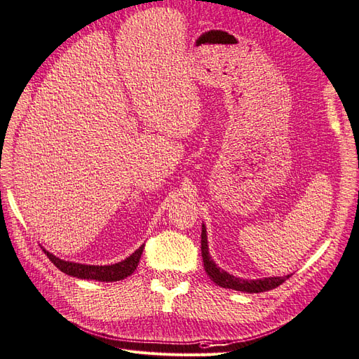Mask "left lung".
<instances>
[{
    "instance_id": "1",
    "label": "left lung",
    "mask_w": 359,
    "mask_h": 359,
    "mask_svg": "<svg viewBox=\"0 0 359 359\" xmlns=\"http://www.w3.org/2000/svg\"><path fill=\"white\" fill-rule=\"evenodd\" d=\"M201 252H203L205 273L216 285H219L221 287H229V290L257 294V292L274 290V287L280 286L286 278H290V276H285V277H265V278H256V280H245V278L236 277L230 273H226V271L221 269L215 264L213 259L210 257L207 230L204 224H203V233H201Z\"/></svg>"
}]
</instances>
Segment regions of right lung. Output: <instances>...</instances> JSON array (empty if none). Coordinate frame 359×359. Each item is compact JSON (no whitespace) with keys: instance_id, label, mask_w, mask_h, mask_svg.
<instances>
[{"instance_id":"add662e5","label":"right lung","mask_w":359,"mask_h":359,"mask_svg":"<svg viewBox=\"0 0 359 359\" xmlns=\"http://www.w3.org/2000/svg\"><path fill=\"white\" fill-rule=\"evenodd\" d=\"M144 245L140 247L133 255L126 257L125 260L118 262V264L112 265H85V264H76V262H69L59 259L55 255H51L50 251L42 248L47 257L53 262V265L59 268L62 273L73 276L77 278H86V280H99V282H118L123 280L128 276L134 273L138 266L140 257H142Z\"/></svg>"}]
</instances>
